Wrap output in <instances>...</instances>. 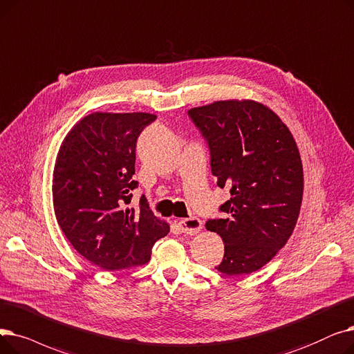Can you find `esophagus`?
<instances>
[{
    "label": "esophagus",
    "mask_w": 354,
    "mask_h": 354,
    "mask_svg": "<svg viewBox=\"0 0 354 354\" xmlns=\"http://www.w3.org/2000/svg\"><path fill=\"white\" fill-rule=\"evenodd\" d=\"M178 226L183 233L196 234L201 230V227H203V223H201V221L197 217H189V218H183L181 222H178Z\"/></svg>",
    "instance_id": "obj_1"
}]
</instances>
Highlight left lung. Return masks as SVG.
<instances>
[{"label": "left lung", "instance_id": "obj_1", "mask_svg": "<svg viewBox=\"0 0 354 354\" xmlns=\"http://www.w3.org/2000/svg\"><path fill=\"white\" fill-rule=\"evenodd\" d=\"M209 142L218 187H230L223 218L207 221L225 243L216 266L225 275L255 272L294 232L304 192V171L291 131L266 105L252 99L216 100L192 108Z\"/></svg>", "mask_w": 354, "mask_h": 354}]
</instances>
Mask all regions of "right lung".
<instances>
[{"label":"right lung","instance_id":"1","mask_svg":"<svg viewBox=\"0 0 354 354\" xmlns=\"http://www.w3.org/2000/svg\"><path fill=\"white\" fill-rule=\"evenodd\" d=\"M156 118L93 112L73 125L59 148L52 183L57 223L79 254L100 269L147 263L154 243L170 232L145 197L137 209L127 207L137 187V138Z\"/></svg>","mask_w":354,"mask_h":354}]
</instances>
